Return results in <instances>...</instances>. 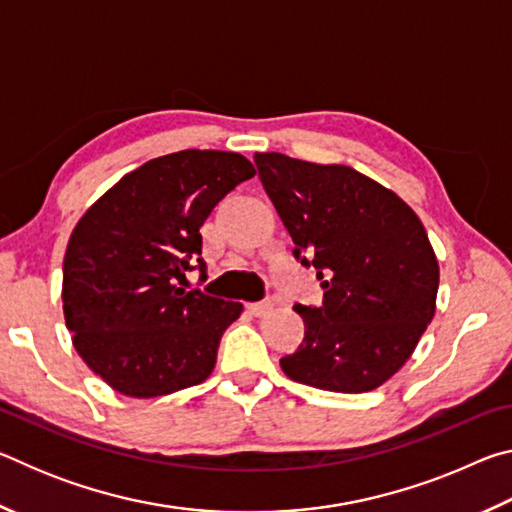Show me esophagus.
<instances>
[{
  "label": "esophagus",
  "instance_id": "34e87169",
  "mask_svg": "<svg viewBox=\"0 0 512 512\" xmlns=\"http://www.w3.org/2000/svg\"><path fill=\"white\" fill-rule=\"evenodd\" d=\"M273 309V302L271 300H264V302H250L248 305V311L253 316H257V318H262V316H266L268 311Z\"/></svg>",
  "mask_w": 512,
  "mask_h": 512
}]
</instances>
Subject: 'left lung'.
Masks as SVG:
<instances>
[{"mask_svg":"<svg viewBox=\"0 0 512 512\" xmlns=\"http://www.w3.org/2000/svg\"><path fill=\"white\" fill-rule=\"evenodd\" d=\"M259 180L314 266L325 298L296 305L300 348L284 375L332 393H368L400 370L436 314L438 259L427 230L391 189L345 164L255 153Z\"/></svg>","mask_w":512,"mask_h":512,"instance_id":"obj_1","label":"left lung"}]
</instances>
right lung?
<instances>
[{
    "label": "right lung",
    "instance_id": "obj_1",
    "mask_svg": "<svg viewBox=\"0 0 512 512\" xmlns=\"http://www.w3.org/2000/svg\"><path fill=\"white\" fill-rule=\"evenodd\" d=\"M255 176L244 155L187 149L126 173L81 216L63 262V311L92 372L128 397H160L212 375L241 302L185 291L201 273V225Z\"/></svg>",
    "mask_w": 512,
    "mask_h": 512
}]
</instances>
